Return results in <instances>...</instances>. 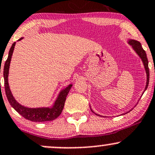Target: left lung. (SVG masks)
<instances>
[{"label":"left lung","instance_id":"8db88e82","mask_svg":"<svg viewBox=\"0 0 155 155\" xmlns=\"http://www.w3.org/2000/svg\"><path fill=\"white\" fill-rule=\"evenodd\" d=\"M129 43L130 45H132L133 48L135 49V51L137 52V54H138L140 57L141 59H142L143 62L144 67H145L146 71H147V85H146L145 91L147 89L148 85H149V62H148L147 56L146 54V51L143 50V48H142V45L139 42L136 41V40H130Z\"/></svg>","mask_w":155,"mask_h":155}]
</instances>
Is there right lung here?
Returning a JSON list of instances; mask_svg holds the SVG:
<instances>
[{
    "label": "right lung",
    "instance_id": "obj_1",
    "mask_svg": "<svg viewBox=\"0 0 155 155\" xmlns=\"http://www.w3.org/2000/svg\"><path fill=\"white\" fill-rule=\"evenodd\" d=\"M23 38H20V40ZM15 45V42L12 44L11 48H10L9 52H8V58L5 62L4 68H3V77H4V87L5 92H6V97L8 98V101L11 106L18 112L20 115H21L23 118L31 121L34 122H42V121H48V120H53L56 119L60 115L63 110L64 106V102H65L66 97L68 94L71 88V84L63 90L60 93L59 96L56 101L55 104L52 108H37V109H31L27 108L25 107L22 106L17 102L14 98V97L12 95L11 91H10L9 87H8V68H9L10 61H11L13 51H14ZM1 70V69H0ZM1 73V71H0Z\"/></svg>",
    "mask_w": 155,
    "mask_h": 155
}]
</instances>
